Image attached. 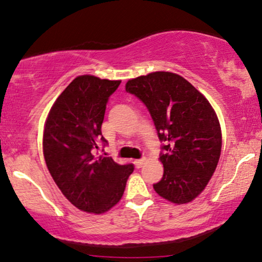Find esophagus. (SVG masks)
<instances>
[{
    "mask_svg": "<svg viewBox=\"0 0 262 262\" xmlns=\"http://www.w3.org/2000/svg\"><path fill=\"white\" fill-rule=\"evenodd\" d=\"M134 164H135V166L138 167H141L142 165H144L145 164V158H142V159H137V160H134Z\"/></svg>",
    "mask_w": 262,
    "mask_h": 262,
    "instance_id": "obj_1",
    "label": "esophagus"
}]
</instances>
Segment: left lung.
Here are the masks:
<instances>
[{
	"label": "left lung",
	"instance_id": "left-lung-1",
	"mask_svg": "<svg viewBox=\"0 0 262 262\" xmlns=\"http://www.w3.org/2000/svg\"><path fill=\"white\" fill-rule=\"evenodd\" d=\"M125 91L145 104L160 141L164 173L153 188L173 204L198 196L217 167L222 130L210 102L175 73L155 72L128 80Z\"/></svg>",
	"mask_w": 262,
	"mask_h": 262
}]
</instances>
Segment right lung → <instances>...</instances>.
<instances>
[{"mask_svg": "<svg viewBox=\"0 0 262 262\" xmlns=\"http://www.w3.org/2000/svg\"><path fill=\"white\" fill-rule=\"evenodd\" d=\"M120 80L93 75L75 78L49 111L43 152L49 172L62 194L79 210L102 214L124 193L133 164L120 165L98 155L106 145L102 123L109 97Z\"/></svg>", "mask_w": 262, "mask_h": 262, "instance_id": "add662e5", "label": "right lung"}]
</instances>
